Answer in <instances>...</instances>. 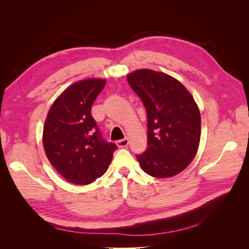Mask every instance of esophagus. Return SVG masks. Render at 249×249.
Listing matches in <instances>:
<instances>
[{
  "mask_svg": "<svg viewBox=\"0 0 249 249\" xmlns=\"http://www.w3.org/2000/svg\"><path fill=\"white\" fill-rule=\"evenodd\" d=\"M127 144H129V140H127V138L116 141V145L118 147H125V146H127Z\"/></svg>",
  "mask_w": 249,
  "mask_h": 249,
  "instance_id": "1",
  "label": "esophagus"
}]
</instances>
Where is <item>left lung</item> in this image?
<instances>
[{"instance_id":"8db88e82","label":"left lung","mask_w":249,"mask_h":249,"mask_svg":"<svg viewBox=\"0 0 249 249\" xmlns=\"http://www.w3.org/2000/svg\"><path fill=\"white\" fill-rule=\"evenodd\" d=\"M147 114V149L137 156L142 170L171 178L194 159L200 141V113L187 88L167 73L142 69L126 77Z\"/></svg>"}]
</instances>
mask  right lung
I'll return each mask as SVG.
<instances>
[{"label":"right lung","instance_id":"obj_1","mask_svg":"<svg viewBox=\"0 0 249 249\" xmlns=\"http://www.w3.org/2000/svg\"><path fill=\"white\" fill-rule=\"evenodd\" d=\"M105 84L106 80L95 78L73 83L53 103L44 122V153L71 184L88 185L101 178L117 148L102 138L90 112Z\"/></svg>","mask_w":249,"mask_h":249}]
</instances>
